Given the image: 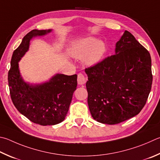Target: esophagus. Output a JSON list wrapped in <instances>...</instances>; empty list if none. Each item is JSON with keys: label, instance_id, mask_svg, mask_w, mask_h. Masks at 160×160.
<instances>
[{"label": "esophagus", "instance_id": "obj_1", "mask_svg": "<svg viewBox=\"0 0 160 160\" xmlns=\"http://www.w3.org/2000/svg\"><path fill=\"white\" fill-rule=\"evenodd\" d=\"M87 82L86 78L82 73H79L78 75V83L79 85H85Z\"/></svg>", "mask_w": 160, "mask_h": 160}]
</instances>
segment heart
<instances>
[{
    "label": "heart",
    "instance_id": "b5f03b06",
    "mask_svg": "<svg viewBox=\"0 0 160 160\" xmlns=\"http://www.w3.org/2000/svg\"><path fill=\"white\" fill-rule=\"evenodd\" d=\"M106 52V45L102 40L94 37L76 39L72 42L70 53L72 57L84 59L87 66H93L100 62Z\"/></svg>",
    "mask_w": 160,
    "mask_h": 160
}]
</instances>
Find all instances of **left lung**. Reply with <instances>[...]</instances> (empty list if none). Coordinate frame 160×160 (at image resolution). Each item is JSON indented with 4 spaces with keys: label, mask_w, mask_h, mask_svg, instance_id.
<instances>
[{
    "label": "left lung",
    "mask_w": 160,
    "mask_h": 160,
    "mask_svg": "<svg viewBox=\"0 0 160 160\" xmlns=\"http://www.w3.org/2000/svg\"><path fill=\"white\" fill-rule=\"evenodd\" d=\"M85 72L89 108L98 122L120 123L143 109L152 87L151 57L130 32L116 42L114 55Z\"/></svg>",
    "instance_id": "obj_1"
}]
</instances>
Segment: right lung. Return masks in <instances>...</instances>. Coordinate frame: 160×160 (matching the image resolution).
I'll return each mask as SVG.
<instances>
[{"label": "right lung", "instance_id": "obj_1", "mask_svg": "<svg viewBox=\"0 0 160 160\" xmlns=\"http://www.w3.org/2000/svg\"><path fill=\"white\" fill-rule=\"evenodd\" d=\"M52 31L34 29L26 35L13 52L8 72V85L14 106L28 120L42 126L54 125L64 120L78 84L76 74L56 73L40 83L27 82L22 76L19 62L29 50L30 41Z\"/></svg>", "mask_w": 160, "mask_h": 160}]
</instances>
